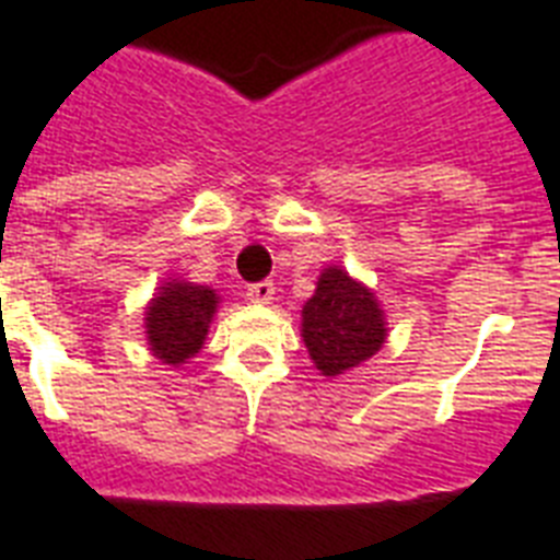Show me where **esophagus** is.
Instances as JSON below:
<instances>
[{"label":"esophagus","mask_w":560,"mask_h":560,"mask_svg":"<svg viewBox=\"0 0 560 560\" xmlns=\"http://www.w3.org/2000/svg\"><path fill=\"white\" fill-rule=\"evenodd\" d=\"M246 296H249V302H255V305H270L272 299H276V284H272V281H255V284L246 288Z\"/></svg>","instance_id":"1"}]
</instances>
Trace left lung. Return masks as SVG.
Returning a JSON list of instances; mask_svg holds the SVG:
<instances>
[{
    "mask_svg": "<svg viewBox=\"0 0 560 560\" xmlns=\"http://www.w3.org/2000/svg\"><path fill=\"white\" fill-rule=\"evenodd\" d=\"M302 340L314 366L337 377L381 351L386 323L372 290L342 267H325L316 293L302 307Z\"/></svg>",
    "mask_w": 560,
    "mask_h": 560,
    "instance_id": "left-lung-1",
    "label": "left lung"
}]
</instances>
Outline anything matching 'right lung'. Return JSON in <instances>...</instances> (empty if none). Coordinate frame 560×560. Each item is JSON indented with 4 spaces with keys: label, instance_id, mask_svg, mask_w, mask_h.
<instances>
[{
    "label": "right lung",
    "instance_id": "right-lung-1",
    "mask_svg": "<svg viewBox=\"0 0 560 560\" xmlns=\"http://www.w3.org/2000/svg\"><path fill=\"white\" fill-rule=\"evenodd\" d=\"M218 311V293L206 284L171 279L144 307V334L153 358L179 366L202 349L211 316Z\"/></svg>",
    "mask_w": 560,
    "mask_h": 560
}]
</instances>
